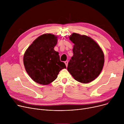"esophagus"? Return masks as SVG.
Segmentation results:
<instances>
[{
	"mask_svg": "<svg viewBox=\"0 0 124 124\" xmlns=\"http://www.w3.org/2000/svg\"><path fill=\"white\" fill-rule=\"evenodd\" d=\"M64 63H65V65H66V67H68V61H65L64 62Z\"/></svg>",
	"mask_w": 124,
	"mask_h": 124,
	"instance_id": "esophagus-1",
	"label": "esophagus"
}]
</instances>
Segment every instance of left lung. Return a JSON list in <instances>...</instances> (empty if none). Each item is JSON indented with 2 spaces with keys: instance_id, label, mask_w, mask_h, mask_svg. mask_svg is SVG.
<instances>
[{
  "instance_id": "8db88e82",
  "label": "left lung",
  "mask_w": 124,
  "mask_h": 124,
  "mask_svg": "<svg viewBox=\"0 0 124 124\" xmlns=\"http://www.w3.org/2000/svg\"><path fill=\"white\" fill-rule=\"evenodd\" d=\"M70 39L74 43V55L68 70L78 82L89 83L100 74L104 64V54L98 43L89 36L73 33Z\"/></svg>"
}]
</instances>
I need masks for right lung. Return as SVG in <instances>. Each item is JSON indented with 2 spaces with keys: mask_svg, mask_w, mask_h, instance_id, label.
Instances as JSON below:
<instances>
[{
  "mask_svg": "<svg viewBox=\"0 0 124 124\" xmlns=\"http://www.w3.org/2000/svg\"><path fill=\"white\" fill-rule=\"evenodd\" d=\"M57 37L42 34L34 40L25 51L23 63L28 75L38 84L46 85L57 78L60 70L66 68L60 61L59 53L54 50Z\"/></svg>",
  "mask_w": 124,
  "mask_h": 124,
  "instance_id": "add662e5",
  "label": "right lung"
}]
</instances>
